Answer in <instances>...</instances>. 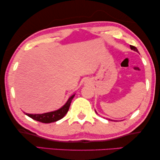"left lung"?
I'll return each instance as SVG.
<instances>
[{
  "label": "left lung",
  "mask_w": 160,
  "mask_h": 160,
  "mask_svg": "<svg viewBox=\"0 0 160 160\" xmlns=\"http://www.w3.org/2000/svg\"><path fill=\"white\" fill-rule=\"evenodd\" d=\"M130 49H131L132 50H133V51H135V52H138V49L136 48L135 47H134V46H132V45H130ZM96 113H97V112H96ZM109 120H110V119H109Z\"/></svg>",
  "instance_id": "1"
}]
</instances>
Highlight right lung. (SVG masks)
Listing matches in <instances>:
<instances>
[{
  "instance_id": "1",
  "label": "right lung",
  "mask_w": 160,
  "mask_h": 160,
  "mask_svg": "<svg viewBox=\"0 0 160 160\" xmlns=\"http://www.w3.org/2000/svg\"><path fill=\"white\" fill-rule=\"evenodd\" d=\"M75 93L71 96L66 102V103L58 110H56V111L44 112V113L41 114H30L26 113L25 112V115H27L28 116L32 118L33 120H35L37 121L41 122H44V123H50V122H56L57 120L62 119V118H64L65 115L67 113L71 105V102H72Z\"/></svg>"
}]
</instances>
